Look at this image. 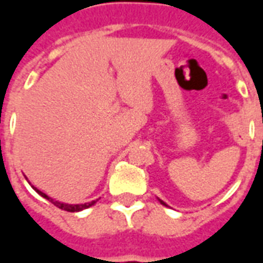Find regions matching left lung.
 I'll return each mask as SVG.
<instances>
[{
    "label": "left lung",
    "instance_id": "left-lung-1",
    "mask_svg": "<svg viewBox=\"0 0 263 263\" xmlns=\"http://www.w3.org/2000/svg\"><path fill=\"white\" fill-rule=\"evenodd\" d=\"M159 201H160V204H163V205H167V204H166L165 201H162V200H159Z\"/></svg>",
    "mask_w": 263,
    "mask_h": 263
}]
</instances>
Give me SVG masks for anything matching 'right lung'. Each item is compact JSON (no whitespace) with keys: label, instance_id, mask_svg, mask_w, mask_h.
<instances>
[{"label":"right lung","instance_id":"right-lung-1","mask_svg":"<svg viewBox=\"0 0 263 263\" xmlns=\"http://www.w3.org/2000/svg\"><path fill=\"white\" fill-rule=\"evenodd\" d=\"M33 187V186H32ZM33 190L36 192L37 194H41L43 198H46V200H49L50 203L54 204L56 207H59V209L65 210V211H70V213H77V211H81V210L84 209H88V207H91V205H94V204L97 203V200H94V201H91V203H84V204H66V203H60V201H56V200H53L52 197H49L48 194L42 193L41 190H37L36 187H33Z\"/></svg>","mask_w":263,"mask_h":263}]
</instances>
